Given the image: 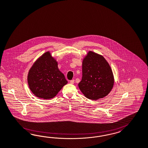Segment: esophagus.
Returning <instances> with one entry per match:
<instances>
[{"mask_svg":"<svg viewBox=\"0 0 148 148\" xmlns=\"http://www.w3.org/2000/svg\"><path fill=\"white\" fill-rule=\"evenodd\" d=\"M74 80H72L70 81V83L71 84H73L74 83Z\"/></svg>","mask_w":148,"mask_h":148,"instance_id":"esophagus-1","label":"esophagus"}]
</instances>
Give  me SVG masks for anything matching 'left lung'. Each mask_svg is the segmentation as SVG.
I'll return each instance as SVG.
<instances>
[{"instance_id":"1","label":"left lung","mask_w":148,"mask_h":148,"mask_svg":"<svg viewBox=\"0 0 148 148\" xmlns=\"http://www.w3.org/2000/svg\"><path fill=\"white\" fill-rule=\"evenodd\" d=\"M114 85L108 63L102 55L90 51L82 61V77L78 86L87 98L98 100L108 95Z\"/></svg>"}]
</instances>
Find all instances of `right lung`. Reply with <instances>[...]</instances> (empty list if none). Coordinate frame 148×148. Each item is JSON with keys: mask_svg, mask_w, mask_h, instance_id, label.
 Returning <instances> with one entry per match:
<instances>
[{"mask_svg": "<svg viewBox=\"0 0 148 148\" xmlns=\"http://www.w3.org/2000/svg\"><path fill=\"white\" fill-rule=\"evenodd\" d=\"M58 64L49 51L43 54L29 70L27 82L36 97L53 98L67 84L64 74L58 69Z\"/></svg>", "mask_w": 148, "mask_h": 148, "instance_id": "add662e5", "label": "right lung"}]
</instances>
